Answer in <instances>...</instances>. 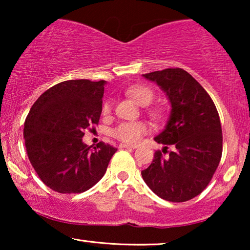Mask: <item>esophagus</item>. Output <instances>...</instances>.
I'll use <instances>...</instances> for the list:
<instances>
[{"label":"esophagus","instance_id":"34e87169","mask_svg":"<svg viewBox=\"0 0 250 250\" xmlns=\"http://www.w3.org/2000/svg\"><path fill=\"white\" fill-rule=\"evenodd\" d=\"M135 146H131V145H125V143H121L119 145V149H135Z\"/></svg>","mask_w":250,"mask_h":250}]
</instances>
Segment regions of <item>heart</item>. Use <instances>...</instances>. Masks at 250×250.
<instances>
[{
	"label": "heart",
	"instance_id": "heart-1",
	"mask_svg": "<svg viewBox=\"0 0 250 250\" xmlns=\"http://www.w3.org/2000/svg\"><path fill=\"white\" fill-rule=\"evenodd\" d=\"M126 93L129 95L133 100H134L136 104L140 105H148L152 102L153 98H155V93L151 88L148 86H145V85H134V86L129 87L126 90ZM111 111V102L107 100L104 102V105H102V112L104 115L109 114ZM150 115L152 117L158 118L162 115V112L157 109H153V110L150 111ZM146 131H148V127L145 123L142 122H126V123H121V124L116 126V127L111 131V135L114 136L115 139L119 140V141L129 143V145H135L138 143L143 135L146 134Z\"/></svg>",
	"mask_w": 250,
	"mask_h": 250
}]
</instances>
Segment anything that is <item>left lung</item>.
<instances>
[{
  "instance_id": "obj_1",
  "label": "left lung",
  "mask_w": 250,
  "mask_h": 250,
  "mask_svg": "<svg viewBox=\"0 0 250 250\" xmlns=\"http://www.w3.org/2000/svg\"><path fill=\"white\" fill-rule=\"evenodd\" d=\"M165 92L170 102L168 122L155 141L173 150L155 159L142 177L157 196L172 203L192 199L206 189L222 157L223 136L220 116L209 94L181 68L145 74Z\"/></svg>"
}]
</instances>
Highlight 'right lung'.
Here are the masks:
<instances>
[{
  "mask_svg": "<svg viewBox=\"0 0 250 250\" xmlns=\"http://www.w3.org/2000/svg\"><path fill=\"white\" fill-rule=\"evenodd\" d=\"M105 81H64L46 90L27 115L23 138L29 162L46 187L81 193L104 175L117 149L88 146L85 129L99 123Z\"/></svg>",
  "mask_w": 250,
  "mask_h": 250,
  "instance_id": "1",
  "label": "right lung"
}]
</instances>
